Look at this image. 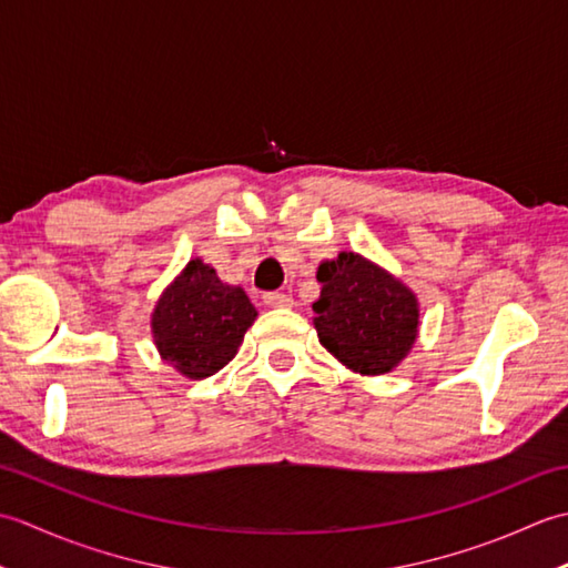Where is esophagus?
I'll use <instances>...</instances> for the list:
<instances>
[{
	"instance_id": "obj_1",
	"label": "esophagus",
	"mask_w": 568,
	"mask_h": 568,
	"mask_svg": "<svg viewBox=\"0 0 568 568\" xmlns=\"http://www.w3.org/2000/svg\"><path fill=\"white\" fill-rule=\"evenodd\" d=\"M263 303L268 307H293V297L285 293H265Z\"/></svg>"
}]
</instances>
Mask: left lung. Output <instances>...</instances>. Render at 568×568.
Returning <instances> with one entry per match:
<instances>
[{
  "mask_svg": "<svg viewBox=\"0 0 568 568\" xmlns=\"http://www.w3.org/2000/svg\"><path fill=\"white\" fill-rule=\"evenodd\" d=\"M312 303L320 344L348 371L383 376L403 364L419 334L417 295L383 265L342 251L317 268Z\"/></svg>",
  "mask_w": 568,
  "mask_h": 568,
  "instance_id": "obj_1",
  "label": "left lung"
}]
</instances>
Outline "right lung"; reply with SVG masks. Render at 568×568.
<instances>
[{"label":"right lung","instance_id":"right-lung-1","mask_svg":"<svg viewBox=\"0 0 568 568\" xmlns=\"http://www.w3.org/2000/svg\"><path fill=\"white\" fill-rule=\"evenodd\" d=\"M244 287L222 283L210 263L192 258L151 312V336L180 376L202 381L224 368L256 322Z\"/></svg>","mask_w":568,"mask_h":568}]
</instances>
